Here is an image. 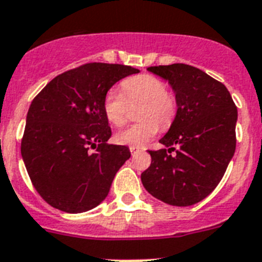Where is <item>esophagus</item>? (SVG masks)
Returning a JSON list of instances; mask_svg holds the SVG:
<instances>
[{
	"mask_svg": "<svg viewBox=\"0 0 262 262\" xmlns=\"http://www.w3.org/2000/svg\"><path fill=\"white\" fill-rule=\"evenodd\" d=\"M138 151H140V149H138V147L130 146V153H132V156H134V154L138 153Z\"/></svg>",
	"mask_w": 262,
	"mask_h": 262,
	"instance_id": "obj_1",
	"label": "esophagus"
}]
</instances>
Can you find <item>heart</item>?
I'll return each instance as SVG.
<instances>
[{"instance_id": "obj_1", "label": "heart", "mask_w": 262, "mask_h": 262, "mask_svg": "<svg viewBox=\"0 0 262 262\" xmlns=\"http://www.w3.org/2000/svg\"><path fill=\"white\" fill-rule=\"evenodd\" d=\"M122 90L111 88L104 96L103 109L106 120L115 126L124 124L129 103L144 101L141 108L140 120L116 133L115 140L120 145L141 147L154 137L159 130V124L163 128L169 126L177 115L178 101L172 92L167 91V84L163 79L154 75H138L122 83Z\"/></svg>"}]
</instances>
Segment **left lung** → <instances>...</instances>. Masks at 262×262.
<instances>
[{
  "instance_id": "left-lung-1",
  "label": "left lung",
  "mask_w": 262,
  "mask_h": 262,
  "mask_svg": "<svg viewBox=\"0 0 262 262\" xmlns=\"http://www.w3.org/2000/svg\"><path fill=\"white\" fill-rule=\"evenodd\" d=\"M169 81L178 109L169 132L149 150L151 163L141 174L149 194L170 206H192L215 190L236 149L237 108L226 85L192 66L147 68Z\"/></svg>"
}]
</instances>
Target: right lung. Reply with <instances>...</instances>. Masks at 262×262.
<instances>
[{"mask_svg": "<svg viewBox=\"0 0 262 262\" xmlns=\"http://www.w3.org/2000/svg\"><path fill=\"white\" fill-rule=\"evenodd\" d=\"M138 72L130 66L87 63L54 77L34 97L21 154L31 183L50 206L80 213L106 198L130 151L106 142L112 130L104 96L113 84Z\"/></svg>", "mask_w": 262, "mask_h": 262, "instance_id": "right-lung-1", "label": "right lung"}]
</instances>
